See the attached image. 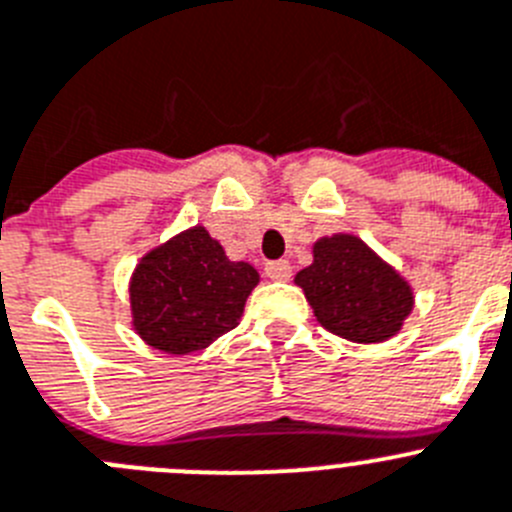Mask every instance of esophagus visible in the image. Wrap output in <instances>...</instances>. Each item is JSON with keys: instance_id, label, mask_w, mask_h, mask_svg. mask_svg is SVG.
Wrapping results in <instances>:
<instances>
[{"instance_id": "obj_1", "label": "esophagus", "mask_w": 512, "mask_h": 512, "mask_svg": "<svg viewBox=\"0 0 512 512\" xmlns=\"http://www.w3.org/2000/svg\"><path fill=\"white\" fill-rule=\"evenodd\" d=\"M266 276L274 281H289L292 279V264L287 259H279V261H269L266 264Z\"/></svg>"}]
</instances>
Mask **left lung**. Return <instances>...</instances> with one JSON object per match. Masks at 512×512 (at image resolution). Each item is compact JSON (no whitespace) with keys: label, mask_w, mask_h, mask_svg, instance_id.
<instances>
[{"label":"left lung","mask_w":512,"mask_h":512,"mask_svg":"<svg viewBox=\"0 0 512 512\" xmlns=\"http://www.w3.org/2000/svg\"><path fill=\"white\" fill-rule=\"evenodd\" d=\"M312 253L294 281L325 330L353 342H383L401 330L414 292L378 253L348 233L320 238Z\"/></svg>","instance_id":"obj_1"}]
</instances>
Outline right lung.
Segmentation results:
<instances>
[{
    "label": "right lung",
    "instance_id": "right-lung-1",
    "mask_svg": "<svg viewBox=\"0 0 512 512\" xmlns=\"http://www.w3.org/2000/svg\"><path fill=\"white\" fill-rule=\"evenodd\" d=\"M259 271L231 261L203 225L180 233L139 261L129 297L134 330L170 355L208 348L241 322Z\"/></svg>",
    "mask_w": 512,
    "mask_h": 512
}]
</instances>
